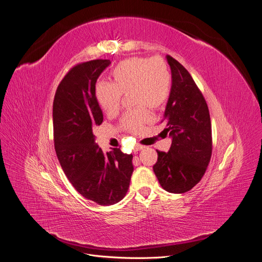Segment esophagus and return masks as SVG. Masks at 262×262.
<instances>
[{"instance_id":"obj_1","label":"esophagus","mask_w":262,"mask_h":262,"mask_svg":"<svg viewBox=\"0 0 262 262\" xmlns=\"http://www.w3.org/2000/svg\"><path fill=\"white\" fill-rule=\"evenodd\" d=\"M142 149H143V146L140 145V144H137V145L135 146V148H134L135 152H136V151H139V150H142Z\"/></svg>"}]
</instances>
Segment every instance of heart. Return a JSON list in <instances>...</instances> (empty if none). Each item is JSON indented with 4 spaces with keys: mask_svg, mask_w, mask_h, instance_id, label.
Returning <instances> with one entry per match:
<instances>
[{
    "mask_svg": "<svg viewBox=\"0 0 262 262\" xmlns=\"http://www.w3.org/2000/svg\"><path fill=\"white\" fill-rule=\"evenodd\" d=\"M112 82L99 80L95 84V96L106 115H115L121 105L123 94L129 93L130 101L140 104L124 113L121 118L123 129L137 133L148 121L146 105L159 108L167 101L171 74L166 61L160 57L134 56L119 62L111 72Z\"/></svg>",
    "mask_w": 262,
    "mask_h": 262,
    "instance_id": "1",
    "label": "heart"
}]
</instances>
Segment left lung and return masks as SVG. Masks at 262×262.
Returning a JSON list of instances; mask_svg holds the SVG:
<instances>
[{"mask_svg": "<svg viewBox=\"0 0 262 262\" xmlns=\"http://www.w3.org/2000/svg\"><path fill=\"white\" fill-rule=\"evenodd\" d=\"M172 85L162 122L172 138L168 152L157 150L154 171L162 188L185 193L204 177L212 155V129L207 102L188 71L167 55Z\"/></svg>", "mask_w": 262, "mask_h": 262, "instance_id": "1", "label": "left lung"}]
</instances>
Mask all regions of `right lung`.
Wrapping results in <instances>:
<instances>
[{
  "label": "right lung",
  "instance_id": "add662e5",
  "mask_svg": "<svg viewBox=\"0 0 262 262\" xmlns=\"http://www.w3.org/2000/svg\"><path fill=\"white\" fill-rule=\"evenodd\" d=\"M110 63L95 59L71 68L53 101L54 147L61 168L83 198L101 206L125 196L134 171L133 155L120 148L102 151L94 135L103 121L95 84Z\"/></svg>",
  "mask_w": 262,
  "mask_h": 262
}]
</instances>
